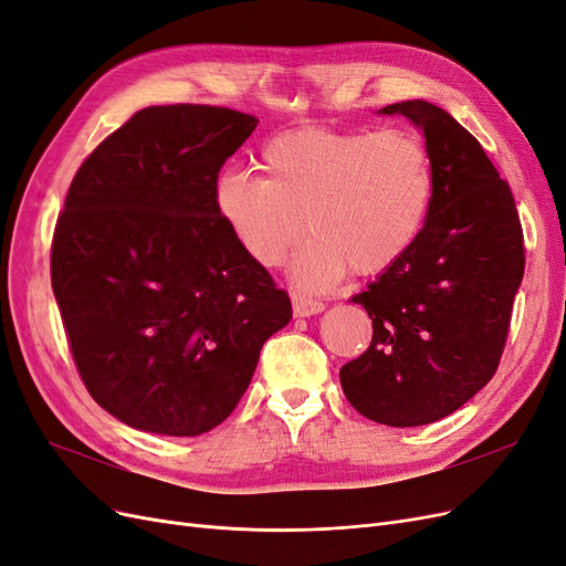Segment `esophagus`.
<instances>
[{"instance_id": "34e87169", "label": "esophagus", "mask_w": 566, "mask_h": 566, "mask_svg": "<svg viewBox=\"0 0 566 566\" xmlns=\"http://www.w3.org/2000/svg\"><path fill=\"white\" fill-rule=\"evenodd\" d=\"M293 310H295V316H314L325 310V304L310 295H293Z\"/></svg>"}]
</instances>
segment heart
Segmentation results:
<instances>
[{
    "instance_id": "b5f03b06",
    "label": "heart",
    "mask_w": 566,
    "mask_h": 566,
    "mask_svg": "<svg viewBox=\"0 0 566 566\" xmlns=\"http://www.w3.org/2000/svg\"><path fill=\"white\" fill-rule=\"evenodd\" d=\"M264 175L219 179L217 210L254 264L279 266L306 233L293 266L304 287L352 271L378 276L416 245L434 198V165L410 129L304 127L271 139Z\"/></svg>"
}]
</instances>
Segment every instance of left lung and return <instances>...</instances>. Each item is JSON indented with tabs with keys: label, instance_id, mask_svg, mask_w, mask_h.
I'll list each match as a JSON object with an SVG mask.
<instances>
[{
	"label": "left lung",
	"instance_id": "left-lung-1",
	"mask_svg": "<svg viewBox=\"0 0 566 566\" xmlns=\"http://www.w3.org/2000/svg\"><path fill=\"white\" fill-rule=\"evenodd\" d=\"M434 165V198L416 245L352 297L373 318L370 347L339 382L368 420L418 427L451 416L501 364L524 276L515 198L482 144L447 111L401 101Z\"/></svg>",
	"mask_w": 566,
	"mask_h": 566
}]
</instances>
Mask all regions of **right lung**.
<instances>
[{
    "instance_id": "1",
    "label": "right lung",
    "mask_w": 566,
    "mask_h": 566,
    "mask_svg": "<svg viewBox=\"0 0 566 566\" xmlns=\"http://www.w3.org/2000/svg\"><path fill=\"white\" fill-rule=\"evenodd\" d=\"M256 123L221 106H148L67 188L51 287L84 387L134 430L198 437L224 422L262 345L293 318L214 200L221 165Z\"/></svg>"
}]
</instances>
